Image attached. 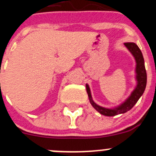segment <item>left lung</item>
Wrapping results in <instances>:
<instances>
[{
	"mask_svg": "<svg viewBox=\"0 0 156 156\" xmlns=\"http://www.w3.org/2000/svg\"><path fill=\"white\" fill-rule=\"evenodd\" d=\"M124 45L130 51V53L133 55L136 60V73L137 85L136 87L135 88V89L133 91L131 95L129 96V98L124 103H122L121 105L118 106L117 108H105L98 105L94 102L92 98V95H91L90 89H89L88 84L86 85L88 96L89 98V101H90L92 107L97 112H99L100 114L105 115V116H115V115H120V114H124L130 111L135 105L137 101L140 99V98L142 96L143 92H144L145 89H146V82H147V75H146V68H145L144 59H143V54H142L140 49L139 48V47L135 43L126 42L124 43Z\"/></svg>",
	"mask_w": 156,
	"mask_h": 156,
	"instance_id": "1",
	"label": "left lung"
}]
</instances>
